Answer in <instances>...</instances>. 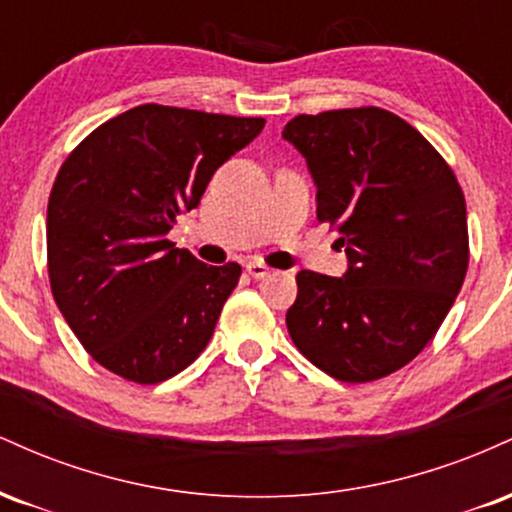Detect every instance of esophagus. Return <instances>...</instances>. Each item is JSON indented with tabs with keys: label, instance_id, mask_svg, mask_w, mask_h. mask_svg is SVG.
Wrapping results in <instances>:
<instances>
[{
	"label": "esophagus",
	"instance_id": "obj_1",
	"mask_svg": "<svg viewBox=\"0 0 512 512\" xmlns=\"http://www.w3.org/2000/svg\"><path fill=\"white\" fill-rule=\"evenodd\" d=\"M245 269H248V274L252 276V279H262V276L269 274V267L260 260H252L245 264Z\"/></svg>",
	"mask_w": 512,
	"mask_h": 512
}]
</instances>
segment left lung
I'll use <instances>...</instances> for the list:
<instances>
[{
  "mask_svg": "<svg viewBox=\"0 0 512 512\" xmlns=\"http://www.w3.org/2000/svg\"><path fill=\"white\" fill-rule=\"evenodd\" d=\"M284 139L308 161L317 221L339 233L342 279L303 269L293 344L342 383L395 373L436 337L469 264L467 207L445 158L383 108L296 115Z\"/></svg>",
  "mask_w": 512,
  "mask_h": 512,
  "instance_id": "obj_1",
  "label": "left lung"
}]
</instances>
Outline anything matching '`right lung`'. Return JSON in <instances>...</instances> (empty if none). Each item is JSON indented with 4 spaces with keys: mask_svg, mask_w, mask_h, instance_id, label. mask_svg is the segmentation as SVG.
<instances>
[{
    "mask_svg": "<svg viewBox=\"0 0 512 512\" xmlns=\"http://www.w3.org/2000/svg\"><path fill=\"white\" fill-rule=\"evenodd\" d=\"M264 117L146 103L103 122L62 163L48 202V274L81 346L139 385L202 354L240 264L207 267L168 231Z\"/></svg>",
    "mask_w": 512,
    "mask_h": 512,
    "instance_id": "obj_1",
    "label": "right lung"
}]
</instances>
